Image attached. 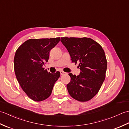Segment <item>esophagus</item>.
I'll return each instance as SVG.
<instances>
[{
  "mask_svg": "<svg viewBox=\"0 0 129 129\" xmlns=\"http://www.w3.org/2000/svg\"><path fill=\"white\" fill-rule=\"evenodd\" d=\"M66 74V73H65L64 72H63V71H61V72H60V75H64V74Z\"/></svg>",
  "mask_w": 129,
  "mask_h": 129,
  "instance_id": "1",
  "label": "esophagus"
}]
</instances>
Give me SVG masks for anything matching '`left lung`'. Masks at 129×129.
<instances>
[{
	"label": "left lung",
	"mask_w": 129,
	"mask_h": 129,
	"mask_svg": "<svg viewBox=\"0 0 129 129\" xmlns=\"http://www.w3.org/2000/svg\"><path fill=\"white\" fill-rule=\"evenodd\" d=\"M61 42L81 70L78 76L69 74L68 91L74 99L85 102L94 98L105 79L107 60L101 46L88 38L62 37Z\"/></svg>",
	"instance_id": "left-lung-1"
}]
</instances>
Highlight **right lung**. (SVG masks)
I'll return each mask as SVG.
<instances>
[{"instance_id": "right-lung-1", "label": "right lung", "mask_w": 129, "mask_h": 129, "mask_svg": "<svg viewBox=\"0 0 129 129\" xmlns=\"http://www.w3.org/2000/svg\"><path fill=\"white\" fill-rule=\"evenodd\" d=\"M60 38L30 39L16 50L14 58V72L18 83L28 96L42 101L50 96L59 72L51 74L43 68L49 53Z\"/></svg>"}]
</instances>
